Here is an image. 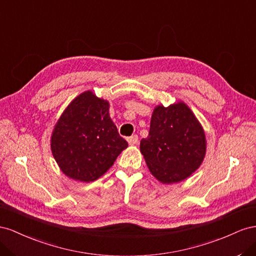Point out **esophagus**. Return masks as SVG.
<instances>
[{
  "mask_svg": "<svg viewBox=\"0 0 256 256\" xmlns=\"http://www.w3.org/2000/svg\"><path fill=\"white\" fill-rule=\"evenodd\" d=\"M137 142H138V136H137V135H133V136H130V137L128 138V144H130V146L136 144Z\"/></svg>",
  "mask_w": 256,
  "mask_h": 256,
  "instance_id": "esophagus-1",
  "label": "esophagus"
}]
</instances>
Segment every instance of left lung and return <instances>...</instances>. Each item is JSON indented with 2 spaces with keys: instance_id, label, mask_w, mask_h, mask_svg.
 Wrapping results in <instances>:
<instances>
[{
  "instance_id": "left-lung-1",
  "label": "left lung",
  "mask_w": 256,
  "mask_h": 256,
  "mask_svg": "<svg viewBox=\"0 0 256 256\" xmlns=\"http://www.w3.org/2000/svg\"><path fill=\"white\" fill-rule=\"evenodd\" d=\"M205 130L184 102L153 109L140 152L150 172L163 184H177L198 170L206 156Z\"/></svg>"
}]
</instances>
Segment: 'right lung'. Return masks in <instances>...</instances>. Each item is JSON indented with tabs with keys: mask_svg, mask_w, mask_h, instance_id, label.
Wrapping results in <instances>:
<instances>
[{
	"mask_svg": "<svg viewBox=\"0 0 256 256\" xmlns=\"http://www.w3.org/2000/svg\"><path fill=\"white\" fill-rule=\"evenodd\" d=\"M50 147L65 176L91 182L110 168L128 142L109 116V102L88 90L72 100L60 116Z\"/></svg>",
	"mask_w": 256,
	"mask_h": 256,
	"instance_id": "add662e5",
	"label": "right lung"
}]
</instances>
